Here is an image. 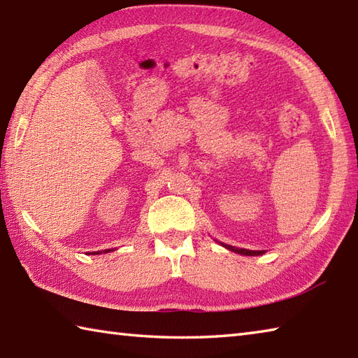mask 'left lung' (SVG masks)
<instances>
[{
  "label": "left lung",
  "mask_w": 358,
  "mask_h": 358,
  "mask_svg": "<svg viewBox=\"0 0 358 358\" xmlns=\"http://www.w3.org/2000/svg\"><path fill=\"white\" fill-rule=\"evenodd\" d=\"M220 245H223V247H225L227 250H229V251H234V253H237V255H243V256H261V255H264V251H259V250H245V248H236V247H233V245H225V243H220Z\"/></svg>",
  "instance_id": "8db88e82"
}]
</instances>
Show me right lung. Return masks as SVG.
Returning <instances> with one entry per match:
<instances>
[{"mask_svg": "<svg viewBox=\"0 0 358 358\" xmlns=\"http://www.w3.org/2000/svg\"><path fill=\"white\" fill-rule=\"evenodd\" d=\"M108 251H111V250H105V253H108ZM93 255H101V251H97V253H96V251H94Z\"/></svg>", "mask_w": 358, "mask_h": 358, "instance_id": "obj_1", "label": "right lung"}]
</instances>
